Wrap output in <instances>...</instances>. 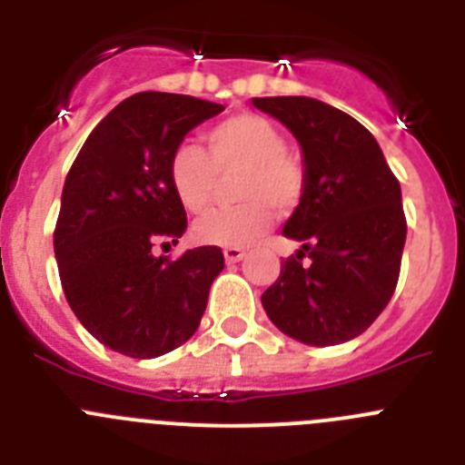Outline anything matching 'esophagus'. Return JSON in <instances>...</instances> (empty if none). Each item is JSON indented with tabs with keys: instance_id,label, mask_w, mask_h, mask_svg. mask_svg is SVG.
Listing matches in <instances>:
<instances>
[{
	"instance_id": "esophagus-1",
	"label": "esophagus",
	"mask_w": 465,
	"mask_h": 465,
	"mask_svg": "<svg viewBox=\"0 0 465 465\" xmlns=\"http://www.w3.org/2000/svg\"><path fill=\"white\" fill-rule=\"evenodd\" d=\"M223 256H225V262H228V265H232V262H240L242 258L246 256V252L244 249H237V246H230V249H225L223 252Z\"/></svg>"
}]
</instances>
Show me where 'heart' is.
<instances>
[{"mask_svg":"<svg viewBox=\"0 0 465 465\" xmlns=\"http://www.w3.org/2000/svg\"><path fill=\"white\" fill-rule=\"evenodd\" d=\"M209 155L197 146H179L170 160V182L191 213L212 204L219 174L240 172L235 197L242 204L219 209L193 225V237L209 246H249L274 223V209L289 213L307 193L302 160L286 151L282 130L258 114H237L207 133Z\"/></svg>","mask_w":465,"mask_h":465,"instance_id":"b5f03b06","label":"heart"}]
</instances>
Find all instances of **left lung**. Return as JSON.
<instances>
[{"label": "left lung", "instance_id": "8db88e82", "mask_svg": "<svg viewBox=\"0 0 465 465\" xmlns=\"http://www.w3.org/2000/svg\"><path fill=\"white\" fill-rule=\"evenodd\" d=\"M302 149L307 193L283 225L300 249L282 262L261 302L298 342L359 338L381 314L401 274L408 223L401 183L356 118L312 97H253Z\"/></svg>", "mask_w": 465, "mask_h": 465}]
</instances>
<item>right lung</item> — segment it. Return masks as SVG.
Instances as JSON below:
<instances>
[{
    "label": "right lung",
    "mask_w": 465,
    "mask_h": 465,
    "mask_svg": "<svg viewBox=\"0 0 465 465\" xmlns=\"http://www.w3.org/2000/svg\"><path fill=\"white\" fill-rule=\"evenodd\" d=\"M221 111L191 94H133L97 123L64 179L53 232L64 298L85 331L118 354L155 359L200 326L223 253L197 246L170 261L153 246L186 232L172 153Z\"/></svg>",
    "instance_id": "obj_1"
}]
</instances>
